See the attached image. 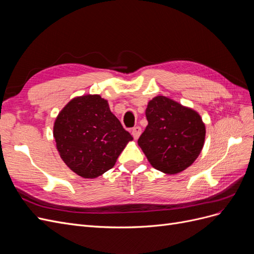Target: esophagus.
Masks as SVG:
<instances>
[{
  "label": "esophagus",
  "mask_w": 254,
  "mask_h": 254,
  "mask_svg": "<svg viewBox=\"0 0 254 254\" xmlns=\"http://www.w3.org/2000/svg\"><path fill=\"white\" fill-rule=\"evenodd\" d=\"M141 132H142V130H141V128H140L139 126L133 127L132 130H131V134H132V136H133V139H134V140L139 139V136L141 135Z\"/></svg>",
  "instance_id": "34e87169"
}]
</instances>
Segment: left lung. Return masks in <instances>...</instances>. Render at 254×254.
Returning <instances> with one entry per match:
<instances>
[{"label": "left lung", "mask_w": 254, "mask_h": 254, "mask_svg": "<svg viewBox=\"0 0 254 254\" xmlns=\"http://www.w3.org/2000/svg\"><path fill=\"white\" fill-rule=\"evenodd\" d=\"M145 114L148 125L137 144L151 166L174 175L193 164L202 150L205 137L200 115L161 95L149 101Z\"/></svg>", "instance_id": "left-lung-1"}]
</instances>
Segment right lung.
Instances as JSON below:
<instances>
[{"mask_svg": "<svg viewBox=\"0 0 254 254\" xmlns=\"http://www.w3.org/2000/svg\"><path fill=\"white\" fill-rule=\"evenodd\" d=\"M57 149L68 168L82 178H96L112 168L132 136L99 95L75 97L54 124Z\"/></svg>", "mask_w": 254, "mask_h": 254, "instance_id": "right-lung-1", "label": "right lung"}]
</instances>
